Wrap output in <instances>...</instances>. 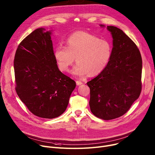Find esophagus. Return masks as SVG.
<instances>
[{"label": "esophagus", "mask_w": 155, "mask_h": 155, "mask_svg": "<svg viewBox=\"0 0 155 155\" xmlns=\"http://www.w3.org/2000/svg\"><path fill=\"white\" fill-rule=\"evenodd\" d=\"M76 84H77V85H82L83 83H82V82H81V81L77 80V81H76Z\"/></svg>", "instance_id": "34e87169"}]
</instances>
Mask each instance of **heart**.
Wrapping results in <instances>:
<instances>
[{
	"label": "heart",
	"instance_id": "b5f03b06",
	"mask_svg": "<svg viewBox=\"0 0 155 155\" xmlns=\"http://www.w3.org/2000/svg\"><path fill=\"white\" fill-rule=\"evenodd\" d=\"M112 52V47L108 40L78 31L67 39L66 46H57L54 55L61 71H68L75 58L77 64L71 73L82 78L87 74L95 76L101 73L107 67Z\"/></svg>",
	"mask_w": 155,
	"mask_h": 155
}]
</instances>
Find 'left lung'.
<instances>
[{
  "label": "left lung",
  "mask_w": 155,
  "mask_h": 155,
  "mask_svg": "<svg viewBox=\"0 0 155 155\" xmlns=\"http://www.w3.org/2000/svg\"><path fill=\"white\" fill-rule=\"evenodd\" d=\"M107 29L113 39L110 59L105 69L87 84L93 114L110 120L124 115L140 97L142 58L136 44L120 29L112 26Z\"/></svg>",
  "instance_id": "left-lung-1"
}]
</instances>
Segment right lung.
Instances as JSON below:
<instances>
[{"label":"right lung","mask_w":155,"mask_h":155,"mask_svg":"<svg viewBox=\"0 0 155 155\" xmlns=\"http://www.w3.org/2000/svg\"><path fill=\"white\" fill-rule=\"evenodd\" d=\"M51 34L43 28L32 31L18 46L14 61L17 94L33 114L46 119L62 114L76 87L58 69Z\"/></svg>","instance_id":"1"}]
</instances>
